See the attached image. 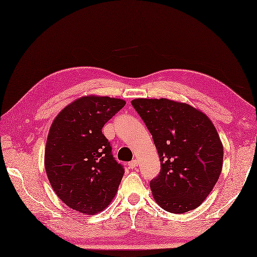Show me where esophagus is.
Masks as SVG:
<instances>
[{
    "instance_id": "obj_1",
    "label": "esophagus",
    "mask_w": 257,
    "mask_h": 257,
    "mask_svg": "<svg viewBox=\"0 0 257 257\" xmlns=\"http://www.w3.org/2000/svg\"><path fill=\"white\" fill-rule=\"evenodd\" d=\"M128 166H129V168L130 169H136L138 167V161L137 160H133V161H130L129 163H128Z\"/></svg>"
}]
</instances>
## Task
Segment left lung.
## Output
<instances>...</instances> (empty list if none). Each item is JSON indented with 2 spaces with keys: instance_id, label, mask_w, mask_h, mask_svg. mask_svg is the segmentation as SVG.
<instances>
[{
  "instance_id": "obj_1",
  "label": "left lung",
  "mask_w": 257,
  "mask_h": 257,
  "mask_svg": "<svg viewBox=\"0 0 257 257\" xmlns=\"http://www.w3.org/2000/svg\"><path fill=\"white\" fill-rule=\"evenodd\" d=\"M132 103L160 158V174L150 182L155 201L171 213L196 209L214 188L223 167V145L214 124L187 102L136 98Z\"/></svg>"
}]
</instances>
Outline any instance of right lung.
I'll list each match as a JSON object with an SVG mask.
<instances>
[{"label": "right lung", "instance_id": "1", "mask_svg": "<svg viewBox=\"0 0 257 257\" xmlns=\"http://www.w3.org/2000/svg\"><path fill=\"white\" fill-rule=\"evenodd\" d=\"M125 105L120 98L88 95L70 102L48 132L44 163L53 190L70 209L94 215L116 195L124 173L101 129Z\"/></svg>", "mask_w": 257, "mask_h": 257}]
</instances>
